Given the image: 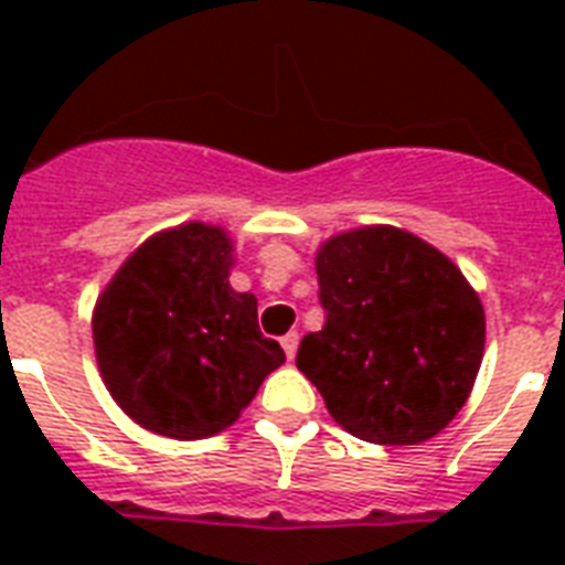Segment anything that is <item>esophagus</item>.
<instances>
[{
    "mask_svg": "<svg viewBox=\"0 0 565 565\" xmlns=\"http://www.w3.org/2000/svg\"><path fill=\"white\" fill-rule=\"evenodd\" d=\"M281 345H284V352H287V358H296V349H299V334L296 331H290V334H284L281 337Z\"/></svg>",
    "mask_w": 565,
    "mask_h": 565,
    "instance_id": "1",
    "label": "esophagus"
}]
</instances>
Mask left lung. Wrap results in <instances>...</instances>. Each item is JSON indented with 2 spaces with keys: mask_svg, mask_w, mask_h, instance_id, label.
Instances as JSON below:
<instances>
[{
  "mask_svg": "<svg viewBox=\"0 0 565 565\" xmlns=\"http://www.w3.org/2000/svg\"><path fill=\"white\" fill-rule=\"evenodd\" d=\"M326 326L296 366L349 434L377 446L437 437L481 370L483 305L463 273L411 231L366 225L317 252Z\"/></svg>",
  "mask_w": 565,
  "mask_h": 565,
  "instance_id": "1",
  "label": "left lung"
}]
</instances>
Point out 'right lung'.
I'll use <instances>...</instances> for the list:
<instances>
[{"instance_id": "1", "label": "right lung", "mask_w": 565, "mask_h": 565, "mask_svg": "<svg viewBox=\"0 0 565 565\" xmlns=\"http://www.w3.org/2000/svg\"><path fill=\"white\" fill-rule=\"evenodd\" d=\"M231 237L188 222L137 248L93 310L102 381L161 437L204 439L234 425L284 349L257 326V299L231 290Z\"/></svg>"}]
</instances>
